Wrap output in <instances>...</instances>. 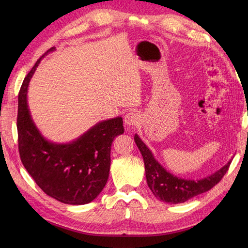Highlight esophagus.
Returning a JSON list of instances; mask_svg holds the SVG:
<instances>
[{
	"instance_id": "34e87169",
	"label": "esophagus",
	"mask_w": 248,
	"mask_h": 248,
	"mask_svg": "<svg viewBox=\"0 0 248 248\" xmlns=\"http://www.w3.org/2000/svg\"><path fill=\"white\" fill-rule=\"evenodd\" d=\"M124 124L127 125V127H134V125L138 124L140 120V115L136 113V112H129L125 114L124 116Z\"/></svg>"
}]
</instances>
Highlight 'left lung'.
<instances>
[{"mask_svg": "<svg viewBox=\"0 0 248 248\" xmlns=\"http://www.w3.org/2000/svg\"><path fill=\"white\" fill-rule=\"evenodd\" d=\"M134 140L143 155L147 184L157 199L168 203L186 202L199 194L208 192L222 180L232 160H229L218 170L202 179H184L166 170L155 160L154 154L138 134L134 135Z\"/></svg>", "mask_w": 248, "mask_h": 248, "instance_id": "obj_1", "label": "left lung"}]
</instances>
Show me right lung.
Instances as JSON below:
<instances>
[{"label":"right lung","mask_w":248,"mask_h":248,"mask_svg":"<svg viewBox=\"0 0 248 248\" xmlns=\"http://www.w3.org/2000/svg\"><path fill=\"white\" fill-rule=\"evenodd\" d=\"M25 77L18 97L19 154L25 170L43 191L62 203L86 204L96 199L108 182L110 147L124 133L123 118L102 120L69 143L46 140L37 128L29 108L28 88L40 61Z\"/></svg>","instance_id":"add662e5"}]
</instances>
